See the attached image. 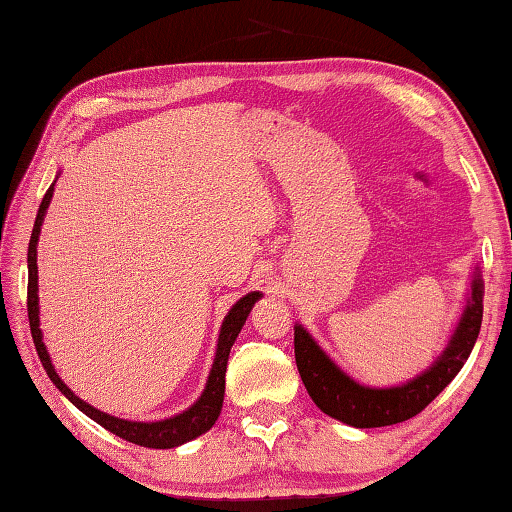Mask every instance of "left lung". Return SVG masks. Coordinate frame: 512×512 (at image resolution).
<instances>
[{
  "label": "left lung",
  "instance_id": "1",
  "mask_svg": "<svg viewBox=\"0 0 512 512\" xmlns=\"http://www.w3.org/2000/svg\"><path fill=\"white\" fill-rule=\"evenodd\" d=\"M483 318V277L481 268L474 266L470 291H467L463 314L447 341V348L431 366L400 386H363L354 381L327 357L314 336L300 323L296 325V363L307 393L320 411L329 418L357 429L388 427L418 415L443 393V388L461 372L479 339Z\"/></svg>",
  "mask_w": 512,
  "mask_h": 512
}]
</instances>
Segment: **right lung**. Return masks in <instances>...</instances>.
Listing matches in <instances>:
<instances>
[{
	"mask_svg": "<svg viewBox=\"0 0 512 512\" xmlns=\"http://www.w3.org/2000/svg\"><path fill=\"white\" fill-rule=\"evenodd\" d=\"M58 180V176H56ZM54 183L49 185L45 198L38 207V216L36 223H33V232H31V241H29V255H27V264H29V291H27V309H29V325H31V336L33 343H36L38 357L45 366L49 379L54 381L56 388L63 393L69 402H72L76 409L83 411L88 418H92L97 424H101L103 429H108L115 436L128 440V443L142 445V447H151V449H171L178 445H185L189 440H194L201 436V433L210 431L212 424L219 420L221 406H223V395H225V366H228V357H230V348L235 345L237 336L244 327L246 318L253 309L255 302L262 298L259 291H250L244 298H239L232 309L225 314L221 332H219V341H216V352H214V361H212V370L210 377H207V384L203 388V393L198 400L185 409L183 413L173 415V418H164V420H155V422H135V420H124V418H115V415L103 413L99 409H94L92 404L83 402L79 395H74L72 388H69L63 379L58 377V372L51 363V357L47 352V345L42 341V329H40V305H38V239H40V228L42 221H45L47 207L51 203V196H54Z\"/></svg>",
	"mask_w": 512,
	"mask_h": 512,
	"instance_id": "right-lung-1",
	"label": "right lung"
}]
</instances>
